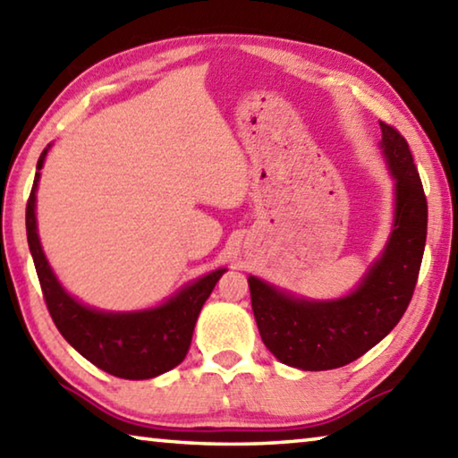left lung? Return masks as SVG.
Listing matches in <instances>:
<instances>
[{"label":"left lung","instance_id":"left-lung-1","mask_svg":"<svg viewBox=\"0 0 458 458\" xmlns=\"http://www.w3.org/2000/svg\"><path fill=\"white\" fill-rule=\"evenodd\" d=\"M381 148L395 178V223L384 256L353 294L335 302H306L247 280L261 341L282 363L304 371L355 361L398 325L414 294L422 264L428 202L406 138L379 122Z\"/></svg>","mask_w":458,"mask_h":458}]
</instances>
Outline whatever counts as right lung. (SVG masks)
<instances>
[{"label":"right lung","mask_w":458,"mask_h":458,"mask_svg":"<svg viewBox=\"0 0 458 458\" xmlns=\"http://www.w3.org/2000/svg\"><path fill=\"white\" fill-rule=\"evenodd\" d=\"M48 148L38 158V172L26 205V233L34 258L44 302L60 335L79 353L109 376L122 379H149L182 363L191 349L199 312L211 296L225 269L205 276L154 310L109 314L87 309L72 300L52 274L36 233V186Z\"/></svg>","instance_id":"add662e5"}]
</instances>
